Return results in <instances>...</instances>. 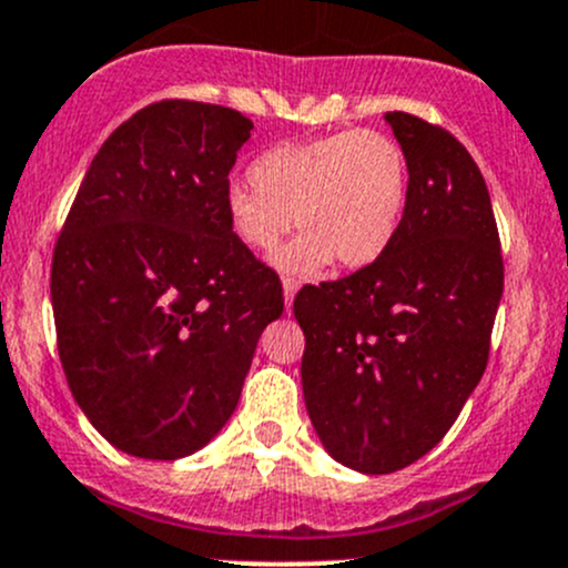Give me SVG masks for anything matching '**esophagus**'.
Masks as SVG:
<instances>
[{
    "mask_svg": "<svg viewBox=\"0 0 568 568\" xmlns=\"http://www.w3.org/2000/svg\"><path fill=\"white\" fill-rule=\"evenodd\" d=\"M296 291H300V280L283 277V296H285V307H288V311H291V305H294Z\"/></svg>",
    "mask_w": 568,
    "mask_h": 568,
    "instance_id": "1",
    "label": "esophagus"
}]
</instances>
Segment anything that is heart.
<instances>
[{
	"label": "heart",
	"mask_w": 568,
	"mask_h": 568,
	"mask_svg": "<svg viewBox=\"0 0 568 568\" xmlns=\"http://www.w3.org/2000/svg\"><path fill=\"white\" fill-rule=\"evenodd\" d=\"M409 194L400 145L382 131H335L268 148L252 181L225 189V214L244 247L268 252L294 225L302 236L274 255L283 272L307 274L335 261L363 268L385 255Z\"/></svg>",
	"instance_id": "b5f03b06"
}]
</instances>
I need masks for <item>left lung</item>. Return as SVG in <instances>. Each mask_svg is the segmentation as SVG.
<instances>
[{"label":"left lung","mask_w":568,"mask_h":568,"mask_svg":"<svg viewBox=\"0 0 568 568\" xmlns=\"http://www.w3.org/2000/svg\"><path fill=\"white\" fill-rule=\"evenodd\" d=\"M409 168L404 220L385 255L305 285L302 393L335 462L387 475L426 456L478 387L503 296L489 189L439 125L387 112Z\"/></svg>","instance_id":"left-lung-1"}]
</instances>
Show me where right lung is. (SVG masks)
<instances>
[{"mask_svg":"<svg viewBox=\"0 0 568 568\" xmlns=\"http://www.w3.org/2000/svg\"><path fill=\"white\" fill-rule=\"evenodd\" d=\"M242 112L159 101L95 153L51 261L68 387L129 456L173 462L231 420L283 285L231 231Z\"/></svg>","mask_w":568,"mask_h":568,"instance_id":"obj_1","label":"right lung"}]
</instances>
